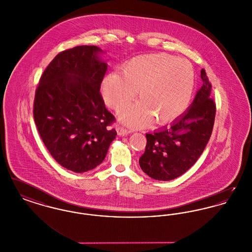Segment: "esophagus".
Masks as SVG:
<instances>
[{
    "mask_svg": "<svg viewBox=\"0 0 252 252\" xmlns=\"http://www.w3.org/2000/svg\"><path fill=\"white\" fill-rule=\"evenodd\" d=\"M116 129H117L118 135H120V136H125V135H127V134L131 133V131H130L129 129H127V128L122 126H118Z\"/></svg>",
    "mask_w": 252,
    "mask_h": 252,
    "instance_id": "esophagus-1",
    "label": "esophagus"
}]
</instances>
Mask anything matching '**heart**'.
<instances>
[{
  "instance_id": "b5f03b06",
  "label": "heart",
  "mask_w": 252,
  "mask_h": 252,
  "mask_svg": "<svg viewBox=\"0 0 252 252\" xmlns=\"http://www.w3.org/2000/svg\"><path fill=\"white\" fill-rule=\"evenodd\" d=\"M194 85V71L188 60L158 53L127 60L122 72H109L103 78L101 91L105 102L116 109L139 93L141 100L122 106L118 115L127 126L141 127L153 119L158 125L177 120L189 107Z\"/></svg>"
}]
</instances>
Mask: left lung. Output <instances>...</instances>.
I'll list each match as a JSON object with an SVG mask.
<instances>
[{
  "label": "left lung",
  "instance_id": "left-lung-1",
  "mask_svg": "<svg viewBox=\"0 0 252 252\" xmlns=\"http://www.w3.org/2000/svg\"><path fill=\"white\" fill-rule=\"evenodd\" d=\"M200 75L203 84L187 111L170 126L145 135L147 143L139 163L154 180L166 181L184 174L196 162L210 140L216 106L204 69Z\"/></svg>",
  "mask_w": 252,
  "mask_h": 252
}]
</instances>
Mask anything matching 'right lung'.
Instances as JSON below:
<instances>
[{"instance_id":"add662e5","label":"right lung","mask_w":252,"mask_h":252,"mask_svg":"<svg viewBox=\"0 0 252 252\" xmlns=\"http://www.w3.org/2000/svg\"><path fill=\"white\" fill-rule=\"evenodd\" d=\"M103 51L82 45L62 51L42 73L34 100L37 131L61 166L83 173L99 165L117 132L100 87L108 65Z\"/></svg>"}]
</instances>
